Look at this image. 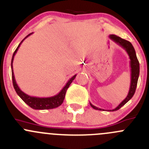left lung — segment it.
<instances>
[{"instance_id":"1","label":"left lung","mask_w":149,"mask_h":149,"mask_svg":"<svg viewBox=\"0 0 149 149\" xmlns=\"http://www.w3.org/2000/svg\"><path fill=\"white\" fill-rule=\"evenodd\" d=\"M109 38H111L112 41H114L116 44H117L118 45L122 47L124 49H125V51L127 52V53L128 55H129L130 60L131 82L130 86L129 93H128L127 97L125 98V99L124 100L122 101L116 108H114V109L113 110H109L110 111H115L119 110V108H122L124 105H125V104L132 97V96H133L134 94H135V89H136L137 87V84H138V77H139L140 65L139 62H138V58H137L135 49H134L133 46L132 45V44H131L130 41L123 39V38H120L119 36H116V35H110ZM90 105L95 110H99V111H102V110H103L101 109V108H98L97 107L95 106V105H92V103H90Z\"/></svg>"}]
</instances>
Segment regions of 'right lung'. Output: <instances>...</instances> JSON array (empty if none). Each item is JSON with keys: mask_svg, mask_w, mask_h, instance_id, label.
I'll list each match as a JSON object with an SVG mask.
<instances>
[{"mask_svg": "<svg viewBox=\"0 0 149 149\" xmlns=\"http://www.w3.org/2000/svg\"><path fill=\"white\" fill-rule=\"evenodd\" d=\"M30 33L29 35H27L25 38L22 40V41L20 42V44H19V46L17 47V48L16 49V50L14 51V54H13L12 59H11V75H12V81H13V85H14V88L15 89L16 92L17 93V95L20 97L22 100L25 102L27 105H28L30 108H33L35 110H47V109H52V108H57V107L60 106L62 103L63 102V100L65 99V97L66 91H67L68 88L69 87V86L70 85V84L73 82V81L74 80V79L76 78V74L74 75L72 78H70L68 80V81L67 82V84H65V86L63 88L61 91L59 92L57 95H54L52 97H32L30 95H27L24 92H23L21 89H19V87L17 85V82H16L15 78H14V70H13V60H14V56H15L16 53H17V50L19 48L20 45H21L22 43L23 42L24 39L26 38H27L29 36L32 34Z\"/></svg>", "mask_w": 149, "mask_h": 149, "instance_id": "1", "label": "right lung"}]
</instances>
